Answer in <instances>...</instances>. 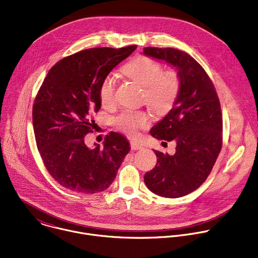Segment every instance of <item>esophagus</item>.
<instances>
[{
	"mask_svg": "<svg viewBox=\"0 0 258 258\" xmlns=\"http://www.w3.org/2000/svg\"><path fill=\"white\" fill-rule=\"evenodd\" d=\"M131 148H132V150L136 151V150H141L144 147H143L142 144H140V143H138L136 141H131Z\"/></svg>",
	"mask_w": 258,
	"mask_h": 258,
	"instance_id": "34e87169",
	"label": "esophagus"
}]
</instances>
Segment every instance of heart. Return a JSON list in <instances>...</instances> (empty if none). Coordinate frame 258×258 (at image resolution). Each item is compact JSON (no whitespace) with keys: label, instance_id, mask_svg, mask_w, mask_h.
Here are the masks:
<instances>
[{"label":"heart","instance_id":"obj_1","mask_svg":"<svg viewBox=\"0 0 258 258\" xmlns=\"http://www.w3.org/2000/svg\"><path fill=\"white\" fill-rule=\"evenodd\" d=\"M123 73L144 86L147 103L158 111L168 110L177 98L180 82L172 71H162V65L146 56H137L122 68ZM115 81L112 75H107L99 86V99L103 105L113 102ZM118 128L130 136H137L140 128L150 124V118L145 112L124 111L116 119Z\"/></svg>","mask_w":258,"mask_h":258}]
</instances>
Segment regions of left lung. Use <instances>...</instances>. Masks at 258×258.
Wrapping results in <instances>:
<instances>
[{
    "instance_id": "1",
    "label": "left lung",
    "mask_w": 258,
    "mask_h": 258,
    "mask_svg": "<svg viewBox=\"0 0 258 258\" xmlns=\"http://www.w3.org/2000/svg\"><path fill=\"white\" fill-rule=\"evenodd\" d=\"M144 54L173 66L180 82L173 108L151 128L154 138L175 141L176 153L169 155L154 150L157 165L145 174L144 181L156 195L183 197L206 181L221 151L220 101L206 71L186 52L147 47Z\"/></svg>"
}]
</instances>
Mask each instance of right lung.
Returning a JSON list of instances; mask_svg holds the SVG:
<instances>
[{"label": "right lung", "instance_id": "add662e5", "mask_svg": "<svg viewBox=\"0 0 258 258\" xmlns=\"http://www.w3.org/2000/svg\"><path fill=\"white\" fill-rule=\"evenodd\" d=\"M137 46L92 48L57 62L48 72L33 105L37 148L50 175L64 188L83 194L106 190L128 154L130 143L109 133L103 146L85 145L91 114L101 106V81Z\"/></svg>", "mask_w": 258, "mask_h": 258}]
</instances>
